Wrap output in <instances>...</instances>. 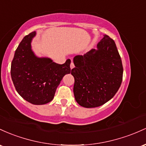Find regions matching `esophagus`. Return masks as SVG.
I'll return each instance as SVG.
<instances>
[{
    "label": "esophagus",
    "mask_w": 146,
    "mask_h": 146,
    "mask_svg": "<svg viewBox=\"0 0 146 146\" xmlns=\"http://www.w3.org/2000/svg\"><path fill=\"white\" fill-rule=\"evenodd\" d=\"M74 68V65L73 62H72L71 64H70V68H71V69H73Z\"/></svg>",
    "instance_id": "esophagus-1"
}]
</instances>
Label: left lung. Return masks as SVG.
I'll use <instances>...</instances> for the list:
<instances>
[{
    "label": "left lung",
    "instance_id": "8db88e82",
    "mask_svg": "<svg viewBox=\"0 0 146 146\" xmlns=\"http://www.w3.org/2000/svg\"><path fill=\"white\" fill-rule=\"evenodd\" d=\"M84 55L73 58L75 68L74 94L82 107L91 108L102 106L117 92L123 78L122 61L116 44L108 35Z\"/></svg>",
    "mask_w": 146,
    "mask_h": 146
}]
</instances>
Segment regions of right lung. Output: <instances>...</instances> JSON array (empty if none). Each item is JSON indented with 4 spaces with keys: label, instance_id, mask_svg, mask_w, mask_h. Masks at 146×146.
<instances>
[{
    "label": "right lung",
    "instance_id": "right-lung-1",
    "mask_svg": "<svg viewBox=\"0 0 146 146\" xmlns=\"http://www.w3.org/2000/svg\"><path fill=\"white\" fill-rule=\"evenodd\" d=\"M36 32L23 38L16 49L11 65V76L17 92L34 105L52 101L62 78L71 72L70 59L64 64L54 63L47 57H38L32 50Z\"/></svg>",
    "mask_w": 146,
    "mask_h": 146
}]
</instances>
